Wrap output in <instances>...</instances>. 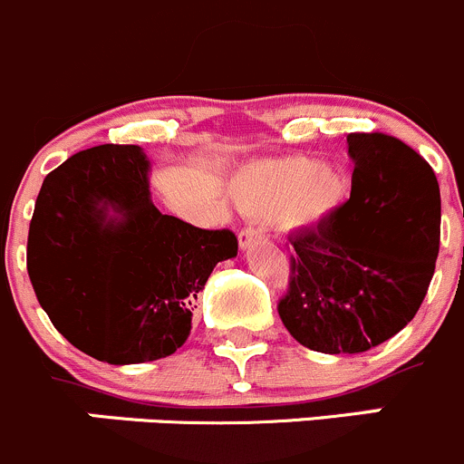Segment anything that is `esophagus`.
Masks as SVG:
<instances>
[{"label":"esophagus","instance_id":"1","mask_svg":"<svg viewBox=\"0 0 464 464\" xmlns=\"http://www.w3.org/2000/svg\"><path fill=\"white\" fill-rule=\"evenodd\" d=\"M261 237H264V230H261V227L246 226L241 232H238V243H241V247H250L252 243Z\"/></svg>","mask_w":464,"mask_h":464}]
</instances>
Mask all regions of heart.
I'll return each mask as SVG.
<instances>
[{
  "mask_svg": "<svg viewBox=\"0 0 464 464\" xmlns=\"http://www.w3.org/2000/svg\"><path fill=\"white\" fill-rule=\"evenodd\" d=\"M347 196V178L318 160L295 155L256 164L237 182V200L250 212H284L293 226L327 217Z\"/></svg>",
  "mask_w": 464,
  "mask_h": 464,
  "instance_id": "b5f03b06",
  "label": "heart"
}]
</instances>
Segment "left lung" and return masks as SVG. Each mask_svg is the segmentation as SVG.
<instances>
[{
  "instance_id": "1",
  "label": "left lung",
  "mask_w": 464,
  "mask_h": 464,
  "mask_svg": "<svg viewBox=\"0 0 464 464\" xmlns=\"http://www.w3.org/2000/svg\"><path fill=\"white\" fill-rule=\"evenodd\" d=\"M350 200L288 237L279 318L300 345L361 354L401 332L424 302L440 250L433 169L386 132H350Z\"/></svg>"
}]
</instances>
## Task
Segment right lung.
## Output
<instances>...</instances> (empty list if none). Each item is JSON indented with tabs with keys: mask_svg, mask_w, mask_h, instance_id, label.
Here are the masks:
<instances>
[{
	"mask_svg": "<svg viewBox=\"0 0 464 464\" xmlns=\"http://www.w3.org/2000/svg\"><path fill=\"white\" fill-rule=\"evenodd\" d=\"M146 173L140 146L72 155L44 178L26 241V270L53 327L110 365L173 354L214 266L238 250L232 230L160 212ZM108 204L119 222L104 221Z\"/></svg>",
	"mask_w": 464,
	"mask_h": 464,
	"instance_id": "right-lung-1",
	"label": "right lung"
}]
</instances>
